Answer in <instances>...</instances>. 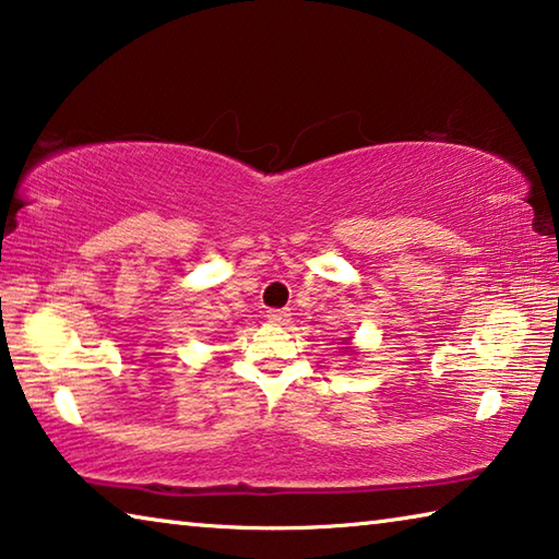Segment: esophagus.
<instances>
[{
    "instance_id": "esophagus-1",
    "label": "esophagus",
    "mask_w": 559,
    "mask_h": 559,
    "mask_svg": "<svg viewBox=\"0 0 559 559\" xmlns=\"http://www.w3.org/2000/svg\"><path fill=\"white\" fill-rule=\"evenodd\" d=\"M266 318H269V323H273V325H286L290 320V313H288V310H269Z\"/></svg>"
}]
</instances>
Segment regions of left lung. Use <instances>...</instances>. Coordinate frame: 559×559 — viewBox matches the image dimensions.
Here are the masks:
<instances>
[{"mask_svg":"<svg viewBox=\"0 0 559 559\" xmlns=\"http://www.w3.org/2000/svg\"><path fill=\"white\" fill-rule=\"evenodd\" d=\"M343 345H347V340H343ZM347 349H349V347H345V353H347Z\"/></svg>","mask_w":559,"mask_h":559,"instance_id":"obj_1","label":"left lung"}]
</instances>
